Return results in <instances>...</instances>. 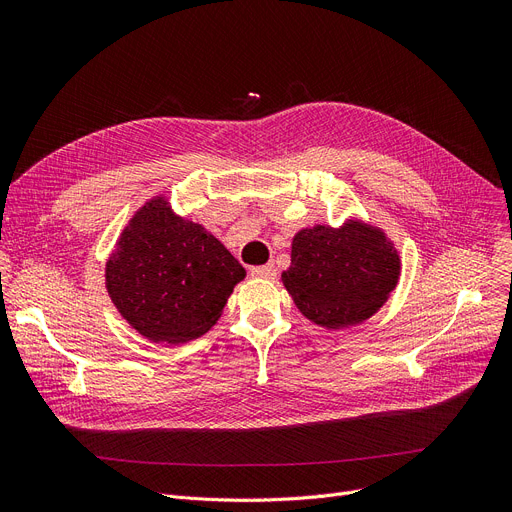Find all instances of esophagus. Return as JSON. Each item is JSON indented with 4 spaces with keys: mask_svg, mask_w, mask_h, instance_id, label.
<instances>
[{
    "mask_svg": "<svg viewBox=\"0 0 512 512\" xmlns=\"http://www.w3.org/2000/svg\"><path fill=\"white\" fill-rule=\"evenodd\" d=\"M251 276H253V278H274V276H276V267H274V263L253 267Z\"/></svg>",
    "mask_w": 512,
    "mask_h": 512,
    "instance_id": "1",
    "label": "esophagus"
}]
</instances>
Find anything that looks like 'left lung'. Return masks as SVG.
<instances>
[{
	"mask_svg": "<svg viewBox=\"0 0 512 512\" xmlns=\"http://www.w3.org/2000/svg\"><path fill=\"white\" fill-rule=\"evenodd\" d=\"M282 282L301 313L332 330L378 311L400 276V259L384 232L361 222L315 226L292 240Z\"/></svg>",
	"mask_w": 512,
	"mask_h": 512,
	"instance_id": "left-lung-1",
	"label": "left lung"
}]
</instances>
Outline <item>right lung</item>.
Instances as JSON below:
<instances>
[{
	"mask_svg": "<svg viewBox=\"0 0 512 512\" xmlns=\"http://www.w3.org/2000/svg\"><path fill=\"white\" fill-rule=\"evenodd\" d=\"M245 278L222 242L153 199L130 220L105 267L107 292L128 324L153 342L205 334Z\"/></svg>",
	"mask_w": 512,
	"mask_h": 512,
	"instance_id": "right-lung-1",
	"label": "right lung"
}]
</instances>
